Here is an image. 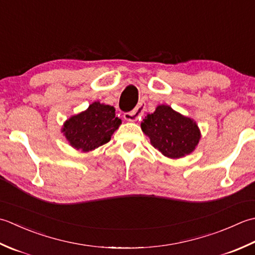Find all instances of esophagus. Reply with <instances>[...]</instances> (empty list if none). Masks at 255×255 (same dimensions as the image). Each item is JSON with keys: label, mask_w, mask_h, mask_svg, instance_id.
<instances>
[{"label": "esophagus", "mask_w": 255, "mask_h": 255, "mask_svg": "<svg viewBox=\"0 0 255 255\" xmlns=\"http://www.w3.org/2000/svg\"><path fill=\"white\" fill-rule=\"evenodd\" d=\"M143 113H144V106L141 103V105H138L136 108L133 109L132 111L124 113V119H126L127 121H131V122L137 121L138 119H141Z\"/></svg>", "instance_id": "1"}]
</instances>
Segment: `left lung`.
<instances>
[{
  "instance_id": "obj_1",
  "label": "left lung",
  "mask_w": 255,
  "mask_h": 255,
  "mask_svg": "<svg viewBox=\"0 0 255 255\" xmlns=\"http://www.w3.org/2000/svg\"><path fill=\"white\" fill-rule=\"evenodd\" d=\"M150 144L164 156L179 158L190 154L200 139L196 122L181 116L168 106H158L141 123Z\"/></svg>"
}]
</instances>
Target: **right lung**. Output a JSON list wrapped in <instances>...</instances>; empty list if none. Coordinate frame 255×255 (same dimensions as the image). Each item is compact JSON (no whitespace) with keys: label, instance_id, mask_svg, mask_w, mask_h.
<instances>
[{"label":"right lung","instance_id":"1","mask_svg":"<svg viewBox=\"0 0 255 255\" xmlns=\"http://www.w3.org/2000/svg\"><path fill=\"white\" fill-rule=\"evenodd\" d=\"M120 124L121 120L116 117V109L93 102L86 111L67 120L62 132L71 146L89 152L110 141Z\"/></svg>","mask_w":255,"mask_h":255}]
</instances>
